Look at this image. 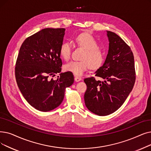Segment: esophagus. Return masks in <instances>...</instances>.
<instances>
[{
	"mask_svg": "<svg viewBox=\"0 0 151 151\" xmlns=\"http://www.w3.org/2000/svg\"><path fill=\"white\" fill-rule=\"evenodd\" d=\"M82 80V78L81 77H79V76H75V81H76V82H78Z\"/></svg>",
	"mask_w": 151,
	"mask_h": 151,
	"instance_id": "1",
	"label": "esophagus"
}]
</instances>
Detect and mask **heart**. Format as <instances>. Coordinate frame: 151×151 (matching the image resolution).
<instances>
[{
    "label": "heart",
    "instance_id": "heart-1",
    "mask_svg": "<svg viewBox=\"0 0 151 151\" xmlns=\"http://www.w3.org/2000/svg\"><path fill=\"white\" fill-rule=\"evenodd\" d=\"M76 41L85 50L81 61H71L65 65V70L76 76H81L90 68H99L104 60V55L98 48V43L95 38L89 33H83L76 37ZM72 50L71 44L64 42L60 48V54L65 60L70 58Z\"/></svg>",
    "mask_w": 151,
    "mask_h": 151
}]
</instances>
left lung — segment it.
Segmentation results:
<instances>
[{"label":"left lung","instance_id":"obj_1","mask_svg":"<svg viewBox=\"0 0 151 151\" xmlns=\"http://www.w3.org/2000/svg\"><path fill=\"white\" fill-rule=\"evenodd\" d=\"M109 50L102 66L94 77L84 80L87 86L84 99L89 110L99 116L114 113L132 92L136 79L133 54L130 47L115 32L107 31Z\"/></svg>","mask_w":151,"mask_h":151}]
</instances>
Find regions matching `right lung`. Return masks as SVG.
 <instances>
[{
    "instance_id": "1",
    "label": "right lung",
    "mask_w": 151,
    "mask_h": 151,
    "mask_svg": "<svg viewBox=\"0 0 151 151\" xmlns=\"http://www.w3.org/2000/svg\"><path fill=\"white\" fill-rule=\"evenodd\" d=\"M65 28H45L23 42L15 67L18 88L27 101L36 109L48 112L62 102L65 89L74 82L71 72L61 73L60 48Z\"/></svg>"
}]
</instances>
